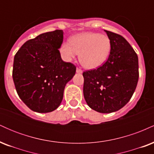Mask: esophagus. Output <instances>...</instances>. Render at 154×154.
Masks as SVG:
<instances>
[{
    "label": "esophagus",
    "mask_w": 154,
    "mask_h": 154,
    "mask_svg": "<svg viewBox=\"0 0 154 154\" xmlns=\"http://www.w3.org/2000/svg\"><path fill=\"white\" fill-rule=\"evenodd\" d=\"M76 72L78 74H81V73H82V70L79 68H77V69H76Z\"/></svg>",
    "instance_id": "esophagus-1"
}]
</instances>
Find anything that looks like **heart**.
<instances>
[{"mask_svg":"<svg viewBox=\"0 0 154 154\" xmlns=\"http://www.w3.org/2000/svg\"><path fill=\"white\" fill-rule=\"evenodd\" d=\"M111 50L110 39L106 35L95 32L76 35L69 42H64L59 48L61 56L70 61L79 54V61L88 69H94L103 65Z\"/></svg>","mask_w":154,"mask_h":154,"instance_id":"obj_1","label":"heart"}]
</instances>
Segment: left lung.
I'll use <instances>...</instances> for the list:
<instances>
[{
  "mask_svg": "<svg viewBox=\"0 0 154 154\" xmlns=\"http://www.w3.org/2000/svg\"><path fill=\"white\" fill-rule=\"evenodd\" d=\"M104 31L111 40L110 54L101 66L83 72V94L90 108L108 114L119 110L132 98L139 77L138 58L122 36Z\"/></svg>",
  "mask_w": 154,
  "mask_h": 154,
  "instance_id": "1",
  "label": "left lung"
}]
</instances>
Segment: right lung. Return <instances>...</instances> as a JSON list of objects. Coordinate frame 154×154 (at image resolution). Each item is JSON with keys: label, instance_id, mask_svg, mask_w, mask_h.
<instances>
[{"label": "right lung", "instance_id": "add662e5", "mask_svg": "<svg viewBox=\"0 0 154 154\" xmlns=\"http://www.w3.org/2000/svg\"><path fill=\"white\" fill-rule=\"evenodd\" d=\"M63 32L56 29L27 40L14 56L13 80L19 98L31 110L51 112L62 101L76 66L61 59Z\"/></svg>", "mask_w": 154, "mask_h": 154}]
</instances>
